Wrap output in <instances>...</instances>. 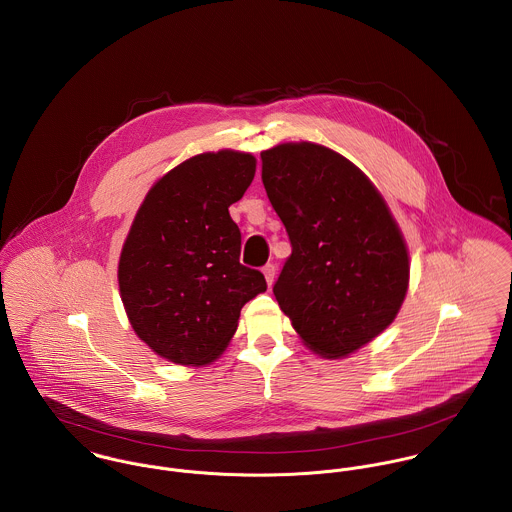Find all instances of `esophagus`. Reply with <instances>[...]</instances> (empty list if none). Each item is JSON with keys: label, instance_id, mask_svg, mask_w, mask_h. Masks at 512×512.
<instances>
[{"label": "esophagus", "instance_id": "obj_1", "mask_svg": "<svg viewBox=\"0 0 512 512\" xmlns=\"http://www.w3.org/2000/svg\"><path fill=\"white\" fill-rule=\"evenodd\" d=\"M262 272H264V276H266L268 286H272V284H274V278H276V266H274V264H266V266L262 268Z\"/></svg>", "mask_w": 512, "mask_h": 512}]
</instances>
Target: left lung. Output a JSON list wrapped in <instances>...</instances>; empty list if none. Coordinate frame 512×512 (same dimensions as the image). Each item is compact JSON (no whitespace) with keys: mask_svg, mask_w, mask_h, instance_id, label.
Listing matches in <instances>:
<instances>
[{"mask_svg":"<svg viewBox=\"0 0 512 512\" xmlns=\"http://www.w3.org/2000/svg\"><path fill=\"white\" fill-rule=\"evenodd\" d=\"M260 157L292 244L274 295L311 351L347 357L382 333L404 301L410 264L400 228L343 155L301 142Z\"/></svg>","mask_w":512,"mask_h":512,"instance_id":"obj_1","label":"left lung"}]
</instances>
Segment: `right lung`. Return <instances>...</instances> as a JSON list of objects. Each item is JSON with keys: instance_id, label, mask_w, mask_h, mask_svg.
<instances>
[{"instance_id": "1", "label": "right lung", "mask_w": 512, "mask_h": 512, "mask_svg": "<svg viewBox=\"0 0 512 512\" xmlns=\"http://www.w3.org/2000/svg\"><path fill=\"white\" fill-rule=\"evenodd\" d=\"M254 171L250 153L195 155L149 189L130 228L122 301L138 337L171 363H213L244 303L268 288L262 272L240 264L242 236L228 213Z\"/></svg>"}]
</instances>
